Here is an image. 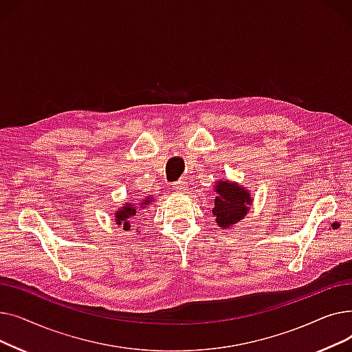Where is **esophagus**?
Returning <instances> with one entry per match:
<instances>
[{"mask_svg": "<svg viewBox=\"0 0 352 352\" xmlns=\"http://www.w3.org/2000/svg\"><path fill=\"white\" fill-rule=\"evenodd\" d=\"M187 188H188V186H187L186 181L179 179V181L174 182V191H177V192H186Z\"/></svg>", "mask_w": 352, "mask_h": 352, "instance_id": "1", "label": "esophagus"}]
</instances>
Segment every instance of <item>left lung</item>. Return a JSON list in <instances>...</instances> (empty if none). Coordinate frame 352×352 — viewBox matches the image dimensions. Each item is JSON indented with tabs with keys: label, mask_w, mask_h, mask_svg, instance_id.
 I'll return each mask as SVG.
<instances>
[{
	"label": "left lung",
	"mask_w": 352,
	"mask_h": 352,
	"mask_svg": "<svg viewBox=\"0 0 352 352\" xmlns=\"http://www.w3.org/2000/svg\"><path fill=\"white\" fill-rule=\"evenodd\" d=\"M215 204L212 214L221 230L238 224L250 211L252 197L245 187L236 182L219 179L215 184Z\"/></svg>",
	"instance_id": "left-lung-1"
}]
</instances>
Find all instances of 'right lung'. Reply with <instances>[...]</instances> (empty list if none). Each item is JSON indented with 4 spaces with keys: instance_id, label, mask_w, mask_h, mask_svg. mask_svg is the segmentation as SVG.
<instances>
[{
    "instance_id": "1",
    "label": "right lung",
    "mask_w": 352,
    "mask_h": 352,
    "mask_svg": "<svg viewBox=\"0 0 352 352\" xmlns=\"http://www.w3.org/2000/svg\"><path fill=\"white\" fill-rule=\"evenodd\" d=\"M150 202H153V197H146L142 202H140V207H137L135 204H124L116 212V223H117V226H122V228L125 231H128L129 227H131V223H129V219L134 218L137 215L138 208L150 207Z\"/></svg>"
}]
</instances>
